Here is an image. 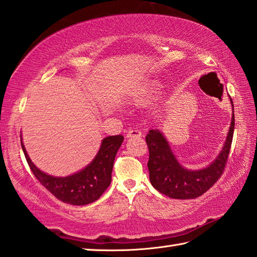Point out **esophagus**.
I'll return each instance as SVG.
<instances>
[{
	"instance_id": "1",
	"label": "esophagus",
	"mask_w": 257,
	"mask_h": 257,
	"mask_svg": "<svg viewBox=\"0 0 257 257\" xmlns=\"http://www.w3.org/2000/svg\"><path fill=\"white\" fill-rule=\"evenodd\" d=\"M132 137H141V132L138 129H130L127 133V138Z\"/></svg>"
}]
</instances>
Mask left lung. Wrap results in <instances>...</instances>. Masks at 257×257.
<instances>
[{"label": "left lung", "instance_id": "8db88e82", "mask_svg": "<svg viewBox=\"0 0 257 257\" xmlns=\"http://www.w3.org/2000/svg\"><path fill=\"white\" fill-rule=\"evenodd\" d=\"M231 102L233 106L232 99ZM234 123L233 112L231 127L220 155L209 167L201 170H188L183 168L159 130H149L146 141L149 149V178L154 188L169 198L180 200L195 199L205 193L224 172L232 146Z\"/></svg>", "mask_w": 257, "mask_h": 257}]
</instances>
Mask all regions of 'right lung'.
Returning <instances> with one entry per match:
<instances>
[{
    "label": "right lung",
    "instance_id": "add662e5",
    "mask_svg": "<svg viewBox=\"0 0 257 257\" xmlns=\"http://www.w3.org/2000/svg\"><path fill=\"white\" fill-rule=\"evenodd\" d=\"M122 141L121 135L106 137L95 159L81 171L68 177H52L41 171L30 159L23 143L21 145L33 174L43 187L65 203L86 205L99 199L110 184L113 161Z\"/></svg>",
    "mask_w": 257,
    "mask_h": 257
}]
</instances>
